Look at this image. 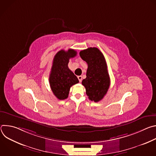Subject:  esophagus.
<instances>
[{
  "label": "esophagus",
  "mask_w": 156,
  "mask_h": 156,
  "mask_svg": "<svg viewBox=\"0 0 156 156\" xmlns=\"http://www.w3.org/2000/svg\"><path fill=\"white\" fill-rule=\"evenodd\" d=\"M78 79L79 80L80 82H81V81H82V76H78Z\"/></svg>",
  "instance_id": "34e87169"
}]
</instances>
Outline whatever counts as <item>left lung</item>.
Instances as JSON below:
<instances>
[{
  "mask_svg": "<svg viewBox=\"0 0 156 156\" xmlns=\"http://www.w3.org/2000/svg\"><path fill=\"white\" fill-rule=\"evenodd\" d=\"M80 55L87 64L86 78L82 81L86 93L91 101L99 102L107 94L110 83L104 56L97 48L83 50Z\"/></svg>",
  "mask_w": 156,
  "mask_h": 156,
  "instance_id": "left-lung-1",
  "label": "left lung"
}]
</instances>
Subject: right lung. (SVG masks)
Instances as JSON below:
<instances>
[{
	"mask_svg": "<svg viewBox=\"0 0 156 156\" xmlns=\"http://www.w3.org/2000/svg\"><path fill=\"white\" fill-rule=\"evenodd\" d=\"M76 54V51L70 49L67 51L61 50L54 56L49 84L54 94L59 100L67 98L70 87L79 82L68 66L70 58L75 57Z\"/></svg>",
	"mask_w": 156,
	"mask_h": 156,
	"instance_id": "right-lung-1",
	"label": "right lung"
}]
</instances>
